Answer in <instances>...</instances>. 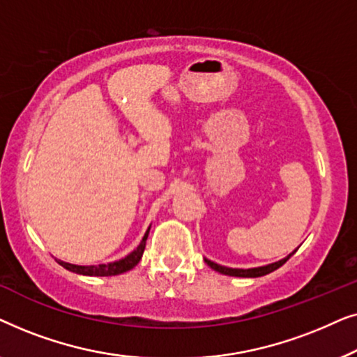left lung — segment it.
Returning a JSON list of instances; mask_svg holds the SVG:
<instances>
[{"label":"left lung","mask_w":357,"mask_h":357,"mask_svg":"<svg viewBox=\"0 0 357 357\" xmlns=\"http://www.w3.org/2000/svg\"><path fill=\"white\" fill-rule=\"evenodd\" d=\"M296 250L291 253V255H287L286 258H282V260L276 261V263H271V265H266V266H258V268H248V270H241V268H227V266H221L218 265V263H214L211 260H204L208 263L209 266L213 268L214 271H219L222 273V275H229V276H241V278H258V276H265L268 273L278 270V268L284 265V263L289 260V258L294 255Z\"/></svg>","instance_id":"1"}]
</instances>
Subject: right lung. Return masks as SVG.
<instances>
[{"label":"right lung","instance_id":"right-lung-1","mask_svg":"<svg viewBox=\"0 0 357 357\" xmlns=\"http://www.w3.org/2000/svg\"><path fill=\"white\" fill-rule=\"evenodd\" d=\"M148 234H149V229L146 231L143 241H141L138 247H136V250H133L128 257L121 258V260H119V261L107 263V265H97V266L71 265V263H66V261H61V260H58V263H60L63 268H66V270H70L73 273H77V275H86V276H115V275H121V273L130 271L131 268H135L139 263L141 257H143Z\"/></svg>","mask_w":357,"mask_h":357}]
</instances>
